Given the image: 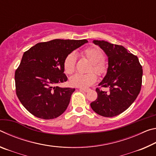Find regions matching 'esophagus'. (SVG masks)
Returning a JSON list of instances; mask_svg holds the SVG:
<instances>
[{
	"instance_id": "esophagus-1",
	"label": "esophagus",
	"mask_w": 156,
	"mask_h": 156,
	"mask_svg": "<svg viewBox=\"0 0 156 156\" xmlns=\"http://www.w3.org/2000/svg\"><path fill=\"white\" fill-rule=\"evenodd\" d=\"M79 89H80V91H83L84 92H87V91H89V90H90V89H88V88H82V87L79 88Z\"/></svg>"
}]
</instances>
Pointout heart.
I'll return each instance as SVG.
<instances>
[{"label": "heart", "mask_w": 156, "mask_h": 156, "mask_svg": "<svg viewBox=\"0 0 156 156\" xmlns=\"http://www.w3.org/2000/svg\"><path fill=\"white\" fill-rule=\"evenodd\" d=\"M83 55L87 59L91 62L92 67L91 71L102 74L105 72L106 66L102 61L104 58L103 53L96 47H89L84 49ZM76 63V55L75 53H71L67 55L64 60L65 72L67 74H72L75 71ZM97 80V76L94 73H89L87 74L76 73L70 78V83L72 85L78 87H88L95 83Z\"/></svg>", "instance_id": "heart-1"}]
</instances>
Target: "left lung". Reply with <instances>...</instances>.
<instances>
[{"mask_svg": "<svg viewBox=\"0 0 156 156\" xmlns=\"http://www.w3.org/2000/svg\"><path fill=\"white\" fill-rule=\"evenodd\" d=\"M93 43L103 50L108 57L107 73L98 86L109 91L96 89L98 98L90 104L100 115L113 117L125 112L135 101L142 86V68L138 57L123 46L105 41Z\"/></svg>", "mask_w": 156, "mask_h": 156, "instance_id": "obj_1", "label": "left lung"}]
</instances>
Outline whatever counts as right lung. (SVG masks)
I'll use <instances>...</instances> for the list:
<instances>
[{
  "instance_id": "1",
  "label": "right lung",
  "mask_w": 156,
  "mask_h": 156,
  "mask_svg": "<svg viewBox=\"0 0 156 156\" xmlns=\"http://www.w3.org/2000/svg\"><path fill=\"white\" fill-rule=\"evenodd\" d=\"M87 43L85 39H55L37 43L23 54L15 72L16 91L29 112L44 120L54 119L65 112L75 89L56 85L67 80L64 73L65 58Z\"/></svg>"
}]
</instances>
